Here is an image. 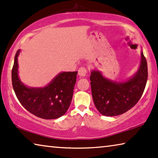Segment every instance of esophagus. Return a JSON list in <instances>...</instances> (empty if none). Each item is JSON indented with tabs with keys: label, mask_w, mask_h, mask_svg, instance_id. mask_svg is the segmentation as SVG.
Here are the masks:
<instances>
[{
	"label": "esophagus",
	"mask_w": 158,
	"mask_h": 158,
	"mask_svg": "<svg viewBox=\"0 0 158 158\" xmlns=\"http://www.w3.org/2000/svg\"><path fill=\"white\" fill-rule=\"evenodd\" d=\"M77 72H78V75L80 76L84 77L87 74V69L85 67H81L78 69V71Z\"/></svg>",
	"instance_id": "1"
}]
</instances>
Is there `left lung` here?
<instances>
[{
  "mask_svg": "<svg viewBox=\"0 0 158 158\" xmlns=\"http://www.w3.org/2000/svg\"><path fill=\"white\" fill-rule=\"evenodd\" d=\"M89 79L94 104L99 113L106 116L122 114L135 105L143 93L148 79L146 59L141 52L139 69L126 82L112 81L94 70Z\"/></svg>",
  "mask_w": 158,
  "mask_h": 158,
  "instance_id": "obj_1",
  "label": "left lung"
}]
</instances>
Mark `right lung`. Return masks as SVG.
I'll return each instance as SVG.
<instances>
[{"mask_svg":"<svg viewBox=\"0 0 158 158\" xmlns=\"http://www.w3.org/2000/svg\"><path fill=\"white\" fill-rule=\"evenodd\" d=\"M15 56L12 84L18 100L27 110L37 117L54 119L65 114L71 104L77 71L63 72L44 87H28L18 77V57Z\"/></svg>","mask_w":158,"mask_h":158,"instance_id":"right-lung-1","label":"right lung"}]
</instances>
